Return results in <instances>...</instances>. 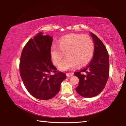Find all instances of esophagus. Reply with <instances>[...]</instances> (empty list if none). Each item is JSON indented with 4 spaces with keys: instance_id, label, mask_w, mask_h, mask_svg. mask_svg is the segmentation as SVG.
<instances>
[{
    "instance_id": "esophagus-1",
    "label": "esophagus",
    "mask_w": 126,
    "mask_h": 126,
    "mask_svg": "<svg viewBox=\"0 0 126 126\" xmlns=\"http://www.w3.org/2000/svg\"><path fill=\"white\" fill-rule=\"evenodd\" d=\"M73 73H66V76H67V77H72V76H73Z\"/></svg>"
}]
</instances>
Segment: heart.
<instances>
[{"label": "heart", "instance_id": "heart-1", "mask_svg": "<svg viewBox=\"0 0 126 126\" xmlns=\"http://www.w3.org/2000/svg\"><path fill=\"white\" fill-rule=\"evenodd\" d=\"M58 47L53 46L50 49V57L54 64L58 66L63 59L67 57L59 66L61 71H67L83 67L90 62L94 52V44L87 35L71 34L64 36L58 41Z\"/></svg>", "mask_w": 126, "mask_h": 126}]
</instances>
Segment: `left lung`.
<instances>
[{
	"label": "left lung",
	"mask_w": 126,
	"mask_h": 126,
	"mask_svg": "<svg viewBox=\"0 0 126 126\" xmlns=\"http://www.w3.org/2000/svg\"><path fill=\"white\" fill-rule=\"evenodd\" d=\"M90 34L94 44L93 58L86 68L74 73L79 80L76 91L86 98L96 96L103 91L110 72L109 55L106 48L96 35Z\"/></svg>",
	"instance_id": "1"
}]
</instances>
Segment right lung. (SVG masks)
Here are the masks:
<instances>
[{
  "mask_svg": "<svg viewBox=\"0 0 126 126\" xmlns=\"http://www.w3.org/2000/svg\"><path fill=\"white\" fill-rule=\"evenodd\" d=\"M52 41L51 36L38 33L28 42L20 57V74L23 83L32 96L41 100L55 97L67 77L65 73L56 71L51 61Z\"/></svg>",
  "mask_w": 126,
  "mask_h": 126,
  "instance_id": "right-lung-1",
  "label": "right lung"
}]
</instances>
